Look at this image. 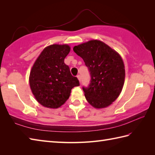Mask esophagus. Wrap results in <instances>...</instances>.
Instances as JSON below:
<instances>
[{
  "instance_id": "34e87169",
  "label": "esophagus",
  "mask_w": 155,
  "mask_h": 155,
  "mask_svg": "<svg viewBox=\"0 0 155 155\" xmlns=\"http://www.w3.org/2000/svg\"><path fill=\"white\" fill-rule=\"evenodd\" d=\"M77 78H78V81H79L80 82H81V75H77Z\"/></svg>"
}]
</instances>
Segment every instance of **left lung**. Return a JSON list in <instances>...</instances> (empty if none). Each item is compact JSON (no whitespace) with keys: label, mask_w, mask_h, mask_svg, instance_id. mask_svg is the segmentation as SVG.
<instances>
[{"label":"left lung","mask_w":155,"mask_h":155,"mask_svg":"<svg viewBox=\"0 0 155 155\" xmlns=\"http://www.w3.org/2000/svg\"><path fill=\"white\" fill-rule=\"evenodd\" d=\"M91 74L88 87H83L87 101L96 108L109 106L123 89L125 70L119 54L103 42L92 40L75 46Z\"/></svg>","instance_id":"left-lung-1"}]
</instances>
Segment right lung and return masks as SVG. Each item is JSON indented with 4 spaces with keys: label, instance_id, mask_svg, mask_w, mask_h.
<instances>
[{
    "label": "right lung",
    "instance_id": "obj_1",
    "mask_svg": "<svg viewBox=\"0 0 155 155\" xmlns=\"http://www.w3.org/2000/svg\"><path fill=\"white\" fill-rule=\"evenodd\" d=\"M71 51L67 45H52L42 51L32 67L29 84L32 94L42 106L57 108L70 97L71 89L79 86L64 61Z\"/></svg>",
    "mask_w": 155,
    "mask_h": 155
}]
</instances>
